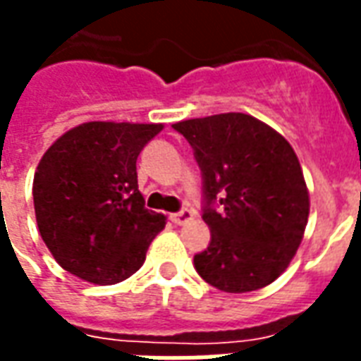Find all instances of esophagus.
I'll return each instance as SVG.
<instances>
[{
  "instance_id": "34e87169",
  "label": "esophagus",
  "mask_w": 361,
  "mask_h": 361,
  "mask_svg": "<svg viewBox=\"0 0 361 361\" xmlns=\"http://www.w3.org/2000/svg\"><path fill=\"white\" fill-rule=\"evenodd\" d=\"M170 220H172L176 226H183V224H188V221L193 220V210H189V208H181L180 212H173V214H170Z\"/></svg>"
}]
</instances>
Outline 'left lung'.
<instances>
[{
	"mask_svg": "<svg viewBox=\"0 0 361 361\" xmlns=\"http://www.w3.org/2000/svg\"><path fill=\"white\" fill-rule=\"evenodd\" d=\"M172 128L188 140L202 176L210 243L195 255L197 274L226 293L276 281L302 241L310 212L302 168L289 141L243 113Z\"/></svg>",
	"mask_w": 361,
	"mask_h": 361,
	"instance_id": "left-lung-1",
	"label": "left lung"
}]
</instances>
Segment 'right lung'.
Returning <instances> with one entry per match:
<instances>
[{
  "instance_id": "obj_1",
  "label": "right lung",
  "mask_w": 361,
  "mask_h": 361,
  "mask_svg": "<svg viewBox=\"0 0 361 361\" xmlns=\"http://www.w3.org/2000/svg\"><path fill=\"white\" fill-rule=\"evenodd\" d=\"M162 124L87 122L61 135L34 176L42 239L61 268L97 285L135 274L164 216L147 210L135 162Z\"/></svg>"
}]
</instances>
